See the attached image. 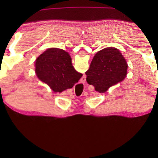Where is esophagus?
Returning a JSON list of instances; mask_svg holds the SVG:
<instances>
[{"mask_svg":"<svg viewBox=\"0 0 158 158\" xmlns=\"http://www.w3.org/2000/svg\"><path fill=\"white\" fill-rule=\"evenodd\" d=\"M81 80L83 83L86 82V75H85V74L84 75H82V77H81Z\"/></svg>","mask_w":158,"mask_h":158,"instance_id":"1","label":"esophagus"}]
</instances>
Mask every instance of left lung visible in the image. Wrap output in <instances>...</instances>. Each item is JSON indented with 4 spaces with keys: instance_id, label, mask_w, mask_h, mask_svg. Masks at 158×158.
<instances>
[{
    "instance_id": "8db88e82",
    "label": "left lung",
    "mask_w": 158,
    "mask_h": 158,
    "mask_svg": "<svg viewBox=\"0 0 158 158\" xmlns=\"http://www.w3.org/2000/svg\"><path fill=\"white\" fill-rule=\"evenodd\" d=\"M86 80L88 85H94L99 92L106 91L116 82V77L112 71L104 65L96 66L86 72Z\"/></svg>"
}]
</instances>
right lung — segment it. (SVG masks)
Instances as JSON below:
<instances>
[{"mask_svg":"<svg viewBox=\"0 0 158 158\" xmlns=\"http://www.w3.org/2000/svg\"><path fill=\"white\" fill-rule=\"evenodd\" d=\"M80 77L72 70L66 69L62 67L55 66L49 71L47 74V82L50 86L53 87L57 91H62L68 88H72L70 86L72 83L73 85L77 83L80 79Z\"/></svg>","mask_w":158,"mask_h":158,"instance_id":"1","label":"right lung"}]
</instances>
